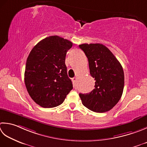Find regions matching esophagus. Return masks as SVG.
<instances>
[{"mask_svg": "<svg viewBox=\"0 0 147 147\" xmlns=\"http://www.w3.org/2000/svg\"><path fill=\"white\" fill-rule=\"evenodd\" d=\"M76 80H77V78H76V77L73 78H72V81H73V83L74 85H75L76 82Z\"/></svg>", "mask_w": 147, "mask_h": 147, "instance_id": "obj_1", "label": "esophagus"}]
</instances>
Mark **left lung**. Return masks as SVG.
Segmentation results:
<instances>
[{"label": "left lung", "instance_id": "1", "mask_svg": "<svg viewBox=\"0 0 147 147\" xmlns=\"http://www.w3.org/2000/svg\"><path fill=\"white\" fill-rule=\"evenodd\" d=\"M79 47L87 56L90 75L96 80L93 90L79 94L83 105L97 113L111 110L121 98L124 87L121 64L102 44H82Z\"/></svg>", "mask_w": 147, "mask_h": 147}]
</instances>
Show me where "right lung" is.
Here are the masks:
<instances>
[{
    "label": "right lung",
    "instance_id": "add662e5",
    "mask_svg": "<svg viewBox=\"0 0 147 147\" xmlns=\"http://www.w3.org/2000/svg\"><path fill=\"white\" fill-rule=\"evenodd\" d=\"M73 42L58 36L41 40L31 50L26 62L25 83L31 98L42 108L64 102L73 89L65 64Z\"/></svg>",
    "mask_w": 147,
    "mask_h": 147
}]
</instances>
